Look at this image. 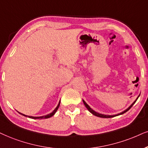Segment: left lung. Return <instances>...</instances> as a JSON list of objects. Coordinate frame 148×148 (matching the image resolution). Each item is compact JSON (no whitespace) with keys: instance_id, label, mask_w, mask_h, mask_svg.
I'll list each match as a JSON object with an SVG mask.
<instances>
[{"instance_id":"8db88e82","label":"left lung","mask_w":148,"mask_h":148,"mask_svg":"<svg viewBox=\"0 0 148 148\" xmlns=\"http://www.w3.org/2000/svg\"><path fill=\"white\" fill-rule=\"evenodd\" d=\"M139 96H140V94L139 95V96L137 97V98H136V99L133 102V103H132L131 105H130V106H129V107L128 108H126V110H125V111H122L121 112V113H118V114H116V115H104V114H101V113H97V112H96L95 111H93V110L92 109V108H91L90 106H89V105H88V104L86 103L85 102V101L84 100H83V103H84V104H85V107L87 108L88 109V111H89V112H90L91 113H92L93 115H95V116H97V117H102V118H110V117H115V116H118V115H122V114H124V113H126V112H127L128 111L129 109H130V108L132 107V106L134 105V104L136 102V101L137 100V99H138V98H139Z\"/></svg>"}]
</instances>
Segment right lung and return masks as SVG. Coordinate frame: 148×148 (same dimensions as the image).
<instances>
[{
  "label": "right lung",
  "instance_id": "obj_1",
  "mask_svg": "<svg viewBox=\"0 0 148 148\" xmlns=\"http://www.w3.org/2000/svg\"><path fill=\"white\" fill-rule=\"evenodd\" d=\"M59 105H60V101H59V104H58L57 107L55 108V110H54V111H52V113H50L48 114V115H46L40 116V117H33V116H29V115H24V114H22V113H20V112H18H18L23 116H25V117H29V118H31V119H47V118H49V117H51L52 116H53L54 115H55V113L57 112V111L58 110V108L59 107Z\"/></svg>",
  "mask_w": 148,
  "mask_h": 148
}]
</instances>
